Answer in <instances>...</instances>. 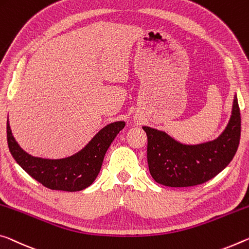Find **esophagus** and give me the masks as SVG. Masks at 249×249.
Wrapping results in <instances>:
<instances>
[{
  "mask_svg": "<svg viewBox=\"0 0 249 249\" xmlns=\"http://www.w3.org/2000/svg\"><path fill=\"white\" fill-rule=\"evenodd\" d=\"M134 122H137V120H136V118H135V120H134Z\"/></svg>",
  "mask_w": 249,
  "mask_h": 249,
  "instance_id": "1",
  "label": "esophagus"
}]
</instances>
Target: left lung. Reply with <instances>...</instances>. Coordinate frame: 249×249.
<instances>
[{"mask_svg": "<svg viewBox=\"0 0 249 249\" xmlns=\"http://www.w3.org/2000/svg\"><path fill=\"white\" fill-rule=\"evenodd\" d=\"M147 135V163L156 183L188 187L210 180L231 163L240 139V112L234 95L230 121L218 137L199 144H184L166 132L143 126Z\"/></svg>", "mask_w": 249, "mask_h": 249, "instance_id": "obj_1", "label": "left lung"}]
</instances>
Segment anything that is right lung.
Returning a JSON list of instances; mask_svg holds the SVG:
<instances>
[{
  "label": "right lung",
  "instance_id": "obj_1",
  "mask_svg": "<svg viewBox=\"0 0 249 249\" xmlns=\"http://www.w3.org/2000/svg\"><path fill=\"white\" fill-rule=\"evenodd\" d=\"M124 126V121L106 125L81 151L64 159L51 160L26 153L15 141L7 118V145L19 166L43 186L55 191L78 192L88 188L95 180L106 151Z\"/></svg>",
  "mask_w": 249,
  "mask_h": 249
}]
</instances>
